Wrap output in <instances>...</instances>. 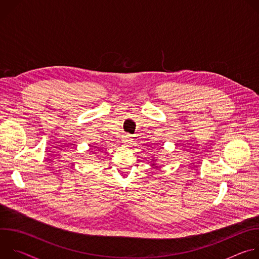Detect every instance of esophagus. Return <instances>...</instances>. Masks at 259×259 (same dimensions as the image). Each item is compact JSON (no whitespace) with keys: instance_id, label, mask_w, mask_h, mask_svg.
<instances>
[{"instance_id":"obj_1","label":"esophagus","mask_w":259,"mask_h":259,"mask_svg":"<svg viewBox=\"0 0 259 259\" xmlns=\"http://www.w3.org/2000/svg\"><path fill=\"white\" fill-rule=\"evenodd\" d=\"M132 138H131V135H128V134H126V135H124L123 136V143L125 144V145H129V144H131V140Z\"/></svg>"}]
</instances>
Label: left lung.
<instances>
[{
  "mask_svg": "<svg viewBox=\"0 0 259 259\" xmlns=\"http://www.w3.org/2000/svg\"><path fill=\"white\" fill-rule=\"evenodd\" d=\"M153 165H155V164H153Z\"/></svg>",
  "mask_w": 259,
  "mask_h": 259,
  "instance_id": "obj_1",
  "label": "left lung"
}]
</instances>
